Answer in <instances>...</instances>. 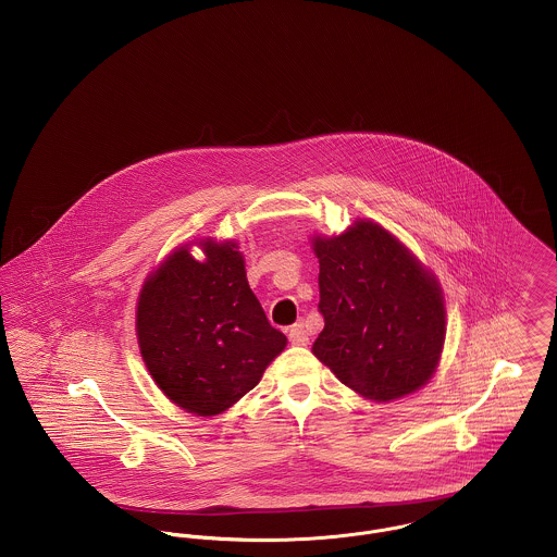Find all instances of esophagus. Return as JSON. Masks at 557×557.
<instances>
[{
	"label": "esophagus",
	"instance_id": "obj_1",
	"mask_svg": "<svg viewBox=\"0 0 557 557\" xmlns=\"http://www.w3.org/2000/svg\"><path fill=\"white\" fill-rule=\"evenodd\" d=\"M288 338H290V343L296 345V347H305V345H309V332H307V327H305L302 322H298V324L290 327Z\"/></svg>",
	"mask_w": 557,
	"mask_h": 557
}]
</instances>
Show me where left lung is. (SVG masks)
<instances>
[{
    "label": "left lung",
    "instance_id": "left-lung-1",
    "mask_svg": "<svg viewBox=\"0 0 557 557\" xmlns=\"http://www.w3.org/2000/svg\"><path fill=\"white\" fill-rule=\"evenodd\" d=\"M324 330L313 356L349 389L392 401L425 387L446 338L440 282L393 233L358 219L334 237L313 235Z\"/></svg>",
    "mask_w": 557,
    "mask_h": 557
}]
</instances>
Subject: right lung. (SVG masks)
<instances>
[{
    "label": "right lung",
    "mask_w": 557,
    "mask_h": 557,
    "mask_svg": "<svg viewBox=\"0 0 557 557\" xmlns=\"http://www.w3.org/2000/svg\"><path fill=\"white\" fill-rule=\"evenodd\" d=\"M174 248L145 280L136 305L143 361L165 397L216 417L255 389L288 338L269 324L235 242L203 237Z\"/></svg>",
    "instance_id": "add662e5"
}]
</instances>
